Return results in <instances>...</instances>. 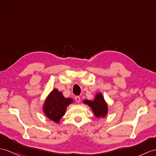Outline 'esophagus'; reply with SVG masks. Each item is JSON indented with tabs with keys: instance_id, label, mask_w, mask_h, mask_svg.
Masks as SVG:
<instances>
[{
	"instance_id": "obj_1",
	"label": "esophagus",
	"mask_w": 156,
	"mask_h": 156,
	"mask_svg": "<svg viewBox=\"0 0 156 156\" xmlns=\"http://www.w3.org/2000/svg\"><path fill=\"white\" fill-rule=\"evenodd\" d=\"M75 101H76V102H80V101H81V98H80V97H79V96H77V97H75Z\"/></svg>"
}]
</instances>
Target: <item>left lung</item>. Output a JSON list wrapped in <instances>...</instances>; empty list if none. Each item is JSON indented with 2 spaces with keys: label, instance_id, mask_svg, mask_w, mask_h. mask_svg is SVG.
Wrapping results in <instances>:
<instances>
[{
  "label": "left lung",
  "instance_id": "1",
  "mask_svg": "<svg viewBox=\"0 0 156 156\" xmlns=\"http://www.w3.org/2000/svg\"><path fill=\"white\" fill-rule=\"evenodd\" d=\"M83 103L89 106L97 118H104L107 115L108 112V105L101 93L95 94L93 101L84 100Z\"/></svg>",
  "mask_w": 156,
  "mask_h": 156
}]
</instances>
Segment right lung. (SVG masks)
<instances>
[{
    "mask_svg": "<svg viewBox=\"0 0 156 156\" xmlns=\"http://www.w3.org/2000/svg\"><path fill=\"white\" fill-rule=\"evenodd\" d=\"M73 101L71 98L64 97L62 92L55 89L45 98L42 107L43 112L49 120L59 123L60 119L65 115L67 107Z\"/></svg>",
    "mask_w": 156,
    "mask_h": 156,
    "instance_id": "1",
    "label": "right lung"
}]
</instances>
